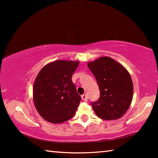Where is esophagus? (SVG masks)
<instances>
[{
    "mask_svg": "<svg viewBox=\"0 0 158 158\" xmlns=\"http://www.w3.org/2000/svg\"><path fill=\"white\" fill-rule=\"evenodd\" d=\"M81 99H83L84 101H87V96H86V94H84L83 95H81Z\"/></svg>",
    "mask_w": 158,
    "mask_h": 158,
    "instance_id": "esophagus-1",
    "label": "esophagus"
}]
</instances>
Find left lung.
<instances>
[{"mask_svg": "<svg viewBox=\"0 0 158 158\" xmlns=\"http://www.w3.org/2000/svg\"><path fill=\"white\" fill-rule=\"evenodd\" d=\"M98 84L100 97L92 103L99 118L113 120L120 118L130 107L133 84L127 70L112 58L103 56L87 64Z\"/></svg>", "mask_w": 158, "mask_h": 158, "instance_id": "1", "label": "left lung"}]
</instances>
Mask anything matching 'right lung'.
<instances>
[{
	"instance_id": "add662e5",
	"label": "right lung",
	"mask_w": 158,
	"mask_h": 158,
	"mask_svg": "<svg viewBox=\"0 0 158 158\" xmlns=\"http://www.w3.org/2000/svg\"><path fill=\"white\" fill-rule=\"evenodd\" d=\"M79 61L57 60L42 68L35 78L33 99L39 114L59 124L74 116L81 101L72 77Z\"/></svg>"
}]
</instances>
